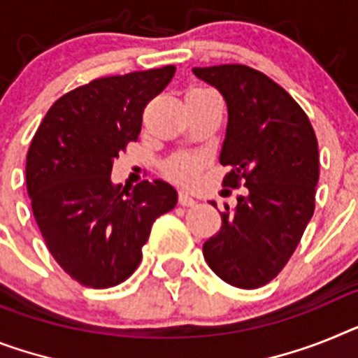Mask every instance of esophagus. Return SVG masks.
<instances>
[{
  "label": "esophagus",
  "instance_id": "obj_1",
  "mask_svg": "<svg viewBox=\"0 0 358 358\" xmlns=\"http://www.w3.org/2000/svg\"><path fill=\"white\" fill-rule=\"evenodd\" d=\"M178 203L184 207H193L196 206V200L193 198V194H189L187 191H180L178 193Z\"/></svg>",
  "mask_w": 358,
  "mask_h": 358
}]
</instances>
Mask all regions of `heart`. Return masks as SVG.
<instances>
[{
  "instance_id": "1",
  "label": "heart",
  "mask_w": 358,
  "mask_h": 358,
  "mask_svg": "<svg viewBox=\"0 0 358 358\" xmlns=\"http://www.w3.org/2000/svg\"><path fill=\"white\" fill-rule=\"evenodd\" d=\"M198 171V160L196 158H191V156H180V158H174L169 165H167V173L171 176L178 180H184L189 182L196 176Z\"/></svg>"
}]
</instances>
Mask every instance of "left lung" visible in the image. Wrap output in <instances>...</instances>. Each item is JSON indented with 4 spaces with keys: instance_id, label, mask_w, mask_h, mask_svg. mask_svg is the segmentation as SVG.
<instances>
[{
    "instance_id": "left-lung-1",
    "label": "left lung",
    "mask_w": 358,
    "mask_h": 358,
    "mask_svg": "<svg viewBox=\"0 0 358 358\" xmlns=\"http://www.w3.org/2000/svg\"><path fill=\"white\" fill-rule=\"evenodd\" d=\"M193 72L227 103L224 185L248 187L235 209L220 213L222 227L203 244V257L224 282L257 289L284 269L313 216L317 136L302 107L262 72L245 65Z\"/></svg>"
}]
</instances>
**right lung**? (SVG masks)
I'll return each instance as SVG.
<instances>
[{"mask_svg": "<svg viewBox=\"0 0 358 358\" xmlns=\"http://www.w3.org/2000/svg\"><path fill=\"white\" fill-rule=\"evenodd\" d=\"M167 65L100 78L62 96L27 155V191L41 236L67 275L94 289L127 280L155 220L178 193L164 180L110 182L114 158L142 131L147 101L173 80Z\"/></svg>", "mask_w": 358, "mask_h": 358, "instance_id": "right-lung-1", "label": "right lung"}]
</instances>
